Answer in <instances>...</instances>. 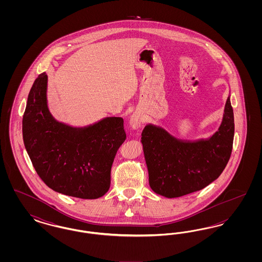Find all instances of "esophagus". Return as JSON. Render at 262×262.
Instances as JSON below:
<instances>
[{"label": "esophagus", "instance_id": "34e87169", "mask_svg": "<svg viewBox=\"0 0 262 262\" xmlns=\"http://www.w3.org/2000/svg\"><path fill=\"white\" fill-rule=\"evenodd\" d=\"M129 125L134 129H137L141 125V118H140V116L137 115V114H133L130 116V119H129Z\"/></svg>", "mask_w": 262, "mask_h": 262}]
</instances>
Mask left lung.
<instances>
[{
    "label": "left lung",
    "mask_w": 262,
    "mask_h": 262,
    "mask_svg": "<svg viewBox=\"0 0 262 262\" xmlns=\"http://www.w3.org/2000/svg\"><path fill=\"white\" fill-rule=\"evenodd\" d=\"M235 133L230 96L219 129L207 139L182 140L162 127L147 125L141 134L150 187L168 199L200 190L222 172L230 159Z\"/></svg>",
    "instance_id": "left-lung-1"
}]
</instances>
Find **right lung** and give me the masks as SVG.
<instances>
[{"label":"right lung","instance_id":"obj_1","mask_svg":"<svg viewBox=\"0 0 262 262\" xmlns=\"http://www.w3.org/2000/svg\"><path fill=\"white\" fill-rule=\"evenodd\" d=\"M47 80L38 75L23 119L25 149L41 180L66 195L95 200L111 184V168L125 140L124 120L108 117L94 125L73 127L56 121L47 106Z\"/></svg>","mask_w":262,"mask_h":262}]
</instances>
